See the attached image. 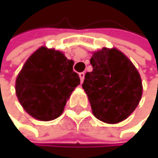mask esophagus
Masks as SVG:
<instances>
[{
	"label": "esophagus",
	"mask_w": 158,
	"mask_h": 158,
	"mask_svg": "<svg viewBox=\"0 0 158 158\" xmlns=\"http://www.w3.org/2000/svg\"><path fill=\"white\" fill-rule=\"evenodd\" d=\"M78 76H80L81 81V83H82V82H83V80H84V76H85L84 72H81V73H80V74H78Z\"/></svg>",
	"instance_id": "34e87169"
}]
</instances>
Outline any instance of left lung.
Here are the masks:
<instances>
[{"label":"left lung","mask_w":158,"mask_h":158,"mask_svg":"<svg viewBox=\"0 0 158 158\" xmlns=\"http://www.w3.org/2000/svg\"><path fill=\"white\" fill-rule=\"evenodd\" d=\"M82 88L94 116L109 124L126 119L137 107L142 96L140 75L132 61L116 48H102L90 60Z\"/></svg>","instance_id":"obj_1"}]
</instances>
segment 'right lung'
Returning a JSON list of instances; mask_svg holds the SVG:
<instances>
[{"mask_svg":"<svg viewBox=\"0 0 158 158\" xmlns=\"http://www.w3.org/2000/svg\"><path fill=\"white\" fill-rule=\"evenodd\" d=\"M74 61L64 54L44 46L25 61L16 80V95L23 109L36 119L49 121L59 118L80 77Z\"/></svg>","mask_w":158,"mask_h":158,"instance_id":"obj_1","label":"right lung"}]
</instances>
